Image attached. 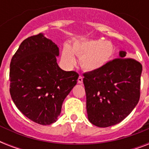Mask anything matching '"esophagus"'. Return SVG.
Here are the masks:
<instances>
[{
	"label": "esophagus",
	"instance_id": "obj_1",
	"mask_svg": "<svg viewBox=\"0 0 149 149\" xmlns=\"http://www.w3.org/2000/svg\"><path fill=\"white\" fill-rule=\"evenodd\" d=\"M77 81H78V84H82V83H83V77H82V76H79Z\"/></svg>",
	"mask_w": 149,
	"mask_h": 149
}]
</instances>
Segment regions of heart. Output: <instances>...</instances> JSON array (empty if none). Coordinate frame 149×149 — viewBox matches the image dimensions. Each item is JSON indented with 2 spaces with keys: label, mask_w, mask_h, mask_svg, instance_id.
I'll return each instance as SVG.
<instances>
[{
  "label": "heart",
  "mask_w": 149,
  "mask_h": 149,
  "mask_svg": "<svg viewBox=\"0 0 149 149\" xmlns=\"http://www.w3.org/2000/svg\"><path fill=\"white\" fill-rule=\"evenodd\" d=\"M74 54L79 57L81 67L86 71L94 72L101 70L112 59L114 54L113 44L101 39H84L75 42L71 48L65 45L62 58L67 65L76 63Z\"/></svg>",
  "instance_id": "b5f03b06"
}]
</instances>
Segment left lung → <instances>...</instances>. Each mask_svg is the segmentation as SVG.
Segmentation results:
<instances>
[{"instance_id": "left-lung-1", "label": "left lung", "mask_w": 149, "mask_h": 149, "mask_svg": "<svg viewBox=\"0 0 149 149\" xmlns=\"http://www.w3.org/2000/svg\"><path fill=\"white\" fill-rule=\"evenodd\" d=\"M119 55L101 70L84 74L88 119L100 127L120 123L140 99L142 65L134 58H125V52Z\"/></svg>"}]
</instances>
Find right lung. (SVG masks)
<instances>
[{"label":"right lung","instance_id":"right-lung-1","mask_svg":"<svg viewBox=\"0 0 149 149\" xmlns=\"http://www.w3.org/2000/svg\"><path fill=\"white\" fill-rule=\"evenodd\" d=\"M58 48L42 33L24 39L10 65V93L17 109L34 122H56L79 74L56 63Z\"/></svg>","mask_w":149,"mask_h":149}]
</instances>
